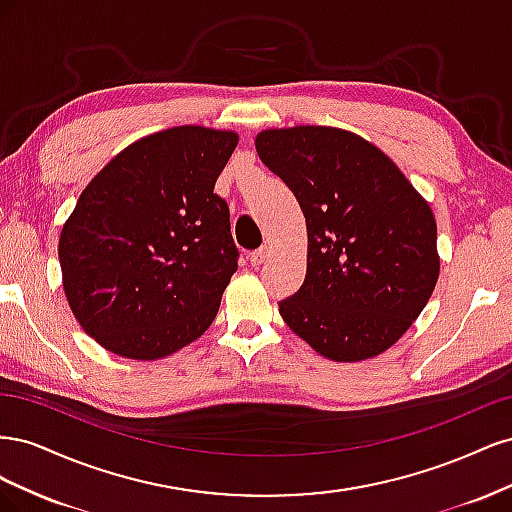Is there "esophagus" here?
Returning <instances> with one entry per match:
<instances>
[{
    "mask_svg": "<svg viewBox=\"0 0 512 512\" xmlns=\"http://www.w3.org/2000/svg\"><path fill=\"white\" fill-rule=\"evenodd\" d=\"M267 256H269V247H267V245L258 247V250H254V252L250 254V262H252V267H260L262 262L267 260Z\"/></svg>",
    "mask_w": 512,
    "mask_h": 512,
    "instance_id": "obj_1",
    "label": "esophagus"
}]
</instances>
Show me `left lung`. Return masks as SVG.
Returning <instances> with one entry per match:
<instances>
[{
	"label": "left lung",
	"mask_w": 512,
	"mask_h": 512,
	"mask_svg": "<svg viewBox=\"0 0 512 512\" xmlns=\"http://www.w3.org/2000/svg\"><path fill=\"white\" fill-rule=\"evenodd\" d=\"M256 151L297 196L307 226L305 282L280 301L284 322L337 363L389 350L440 275L427 200L384 151L348 130H265Z\"/></svg>",
	"instance_id": "obj_1"
}]
</instances>
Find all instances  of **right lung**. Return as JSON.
<instances>
[{
  "instance_id": "right-lung-1",
  "label": "right lung",
  "mask_w": 512,
  "mask_h": 512,
  "mask_svg": "<svg viewBox=\"0 0 512 512\" xmlns=\"http://www.w3.org/2000/svg\"><path fill=\"white\" fill-rule=\"evenodd\" d=\"M239 134L177 126L132 143L89 181L61 228L74 318L108 352L158 361L192 344L237 271L215 181Z\"/></svg>"
}]
</instances>
